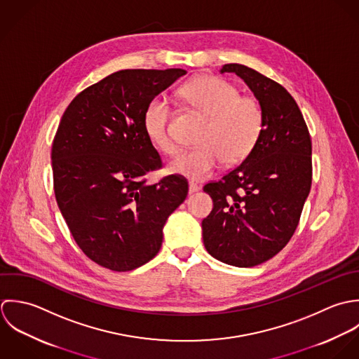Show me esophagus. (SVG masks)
Instances as JSON below:
<instances>
[{
  "mask_svg": "<svg viewBox=\"0 0 359 359\" xmlns=\"http://www.w3.org/2000/svg\"><path fill=\"white\" fill-rule=\"evenodd\" d=\"M198 190H200V186H198V184H196L194 182H190V183H189V193H190V194L197 193Z\"/></svg>",
  "mask_w": 359,
  "mask_h": 359,
  "instance_id": "34e87169",
  "label": "esophagus"
}]
</instances>
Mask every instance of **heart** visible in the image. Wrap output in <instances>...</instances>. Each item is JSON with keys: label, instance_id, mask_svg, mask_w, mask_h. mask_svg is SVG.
I'll return each instance as SVG.
<instances>
[{"label": "heart", "instance_id": "heart-1", "mask_svg": "<svg viewBox=\"0 0 359 359\" xmlns=\"http://www.w3.org/2000/svg\"><path fill=\"white\" fill-rule=\"evenodd\" d=\"M182 97L208 116L198 143L201 147L180 154L169 163V170L194 180L210 177L223 161L237 163L245 159L264 130L261 104L216 76H198L180 90ZM170 107L163 97H154L145 107L144 132L161 152L175 155L179 145L169 132Z\"/></svg>", "mask_w": 359, "mask_h": 359}]
</instances>
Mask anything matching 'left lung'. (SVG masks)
Returning a JSON list of instances; mask_svg holds the SVG:
<instances>
[{
	"label": "left lung",
	"mask_w": 359,
	"mask_h": 359,
	"mask_svg": "<svg viewBox=\"0 0 359 359\" xmlns=\"http://www.w3.org/2000/svg\"><path fill=\"white\" fill-rule=\"evenodd\" d=\"M224 72L251 88L264 111V130L237 168L204 186L214 208L203 220V238L220 262L251 268L282 251L298 226L312 183V143L282 84L240 64L223 65Z\"/></svg>",
	"instance_id": "left-lung-1"
}]
</instances>
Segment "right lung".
Instances as JSON below:
<instances>
[{
	"label": "right lung",
	"instance_id": "1",
	"mask_svg": "<svg viewBox=\"0 0 359 359\" xmlns=\"http://www.w3.org/2000/svg\"><path fill=\"white\" fill-rule=\"evenodd\" d=\"M186 73H112L62 115L51 149L55 198L76 244L102 268L128 272L152 259L166 219L187 197L180 175L147 184L162 161L143 125L148 102Z\"/></svg>",
	"mask_w": 359,
	"mask_h": 359
}]
</instances>
